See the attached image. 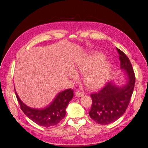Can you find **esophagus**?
<instances>
[{
	"label": "esophagus",
	"instance_id": "obj_1",
	"mask_svg": "<svg viewBox=\"0 0 148 148\" xmlns=\"http://www.w3.org/2000/svg\"><path fill=\"white\" fill-rule=\"evenodd\" d=\"M75 95L77 97H83L84 95V94H83V92H82L77 91V92H75Z\"/></svg>",
	"mask_w": 148,
	"mask_h": 148
}]
</instances>
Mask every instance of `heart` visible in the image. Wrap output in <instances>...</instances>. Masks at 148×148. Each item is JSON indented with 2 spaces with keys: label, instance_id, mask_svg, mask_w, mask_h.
I'll use <instances>...</instances> for the list:
<instances>
[{
  "label": "heart",
  "instance_id": "b5f03b06",
  "mask_svg": "<svg viewBox=\"0 0 148 148\" xmlns=\"http://www.w3.org/2000/svg\"><path fill=\"white\" fill-rule=\"evenodd\" d=\"M106 60L103 54L96 53L77 65V68L81 73H86L84 83L90 90L102 88L107 82L110 74V65Z\"/></svg>",
  "mask_w": 148,
  "mask_h": 148
}]
</instances>
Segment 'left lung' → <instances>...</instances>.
<instances>
[{"label": "left lung", "mask_w": 148, "mask_h": 148, "mask_svg": "<svg viewBox=\"0 0 148 148\" xmlns=\"http://www.w3.org/2000/svg\"><path fill=\"white\" fill-rule=\"evenodd\" d=\"M116 50L119 55L121 69L125 71L127 82L122 86L109 82L98 92L90 95L92 104L89 116L101 125L117 121L124 114L134 88L135 74L131 62L125 53L118 48Z\"/></svg>", "instance_id": "1"}]
</instances>
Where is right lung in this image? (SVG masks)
<instances>
[{
    "mask_svg": "<svg viewBox=\"0 0 148 148\" xmlns=\"http://www.w3.org/2000/svg\"><path fill=\"white\" fill-rule=\"evenodd\" d=\"M15 95L21 109L27 117L38 125L47 127L57 125L64 118L66 108L73 98L74 94L71 89L59 92L50 104L41 108H35L27 106L20 99L16 91Z\"/></svg>",
    "mask_w": 148,
    "mask_h": 148,
    "instance_id": "add662e5",
    "label": "right lung"
}]
</instances>
